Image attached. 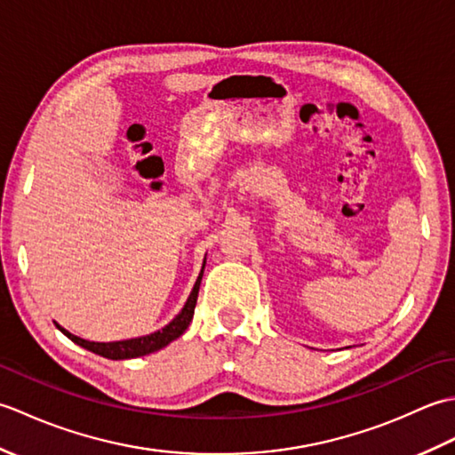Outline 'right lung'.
Here are the masks:
<instances>
[{
    "instance_id": "right-lung-1",
    "label": "right lung",
    "mask_w": 455,
    "mask_h": 455,
    "mask_svg": "<svg viewBox=\"0 0 455 455\" xmlns=\"http://www.w3.org/2000/svg\"><path fill=\"white\" fill-rule=\"evenodd\" d=\"M203 269H205V262H203L201 274L197 277L196 285H193V289H191L186 305H183L180 315H176V318H173L170 324L164 326L162 331H156V332L147 334V336H139V338H129V340H119V342H90V340H84V338H80V336H74L72 332H68L66 328H62L58 323H54V324L58 331L70 338L74 344H78V346L85 347V350H90L98 355L108 357V360H131V357H140V355H148L152 352H158L164 346H168L170 342L176 340V338H180L183 332H186V328L189 326L191 318H193V311H196Z\"/></svg>"
}]
</instances>
